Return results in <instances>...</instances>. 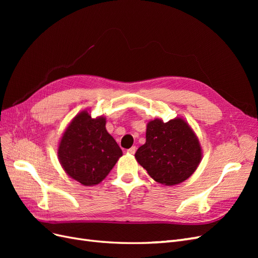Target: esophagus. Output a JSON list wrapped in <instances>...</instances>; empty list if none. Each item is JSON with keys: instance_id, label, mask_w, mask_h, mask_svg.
I'll return each instance as SVG.
<instances>
[{"instance_id": "obj_1", "label": "esophagus", "mask_w": 258, "mask_h": 258, "mask_svg": "<svg viewBox=\"0 0 258 258\" xmlns=\"http://www.w3.org/2000/svg\"><path fill=\"white\" fill-rule=\"evenodd\" d=\"M136 151H137V147H136V146H132V147H130L129 150L127 151V153H128V154H131V155H134V154L136 153Z\"/></svg>"}]
</instances>
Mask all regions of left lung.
I'll return each mask as SVG.
<instances>
[{"label":"left lung","instance_id":"obj_1","mask_svg":"<svg viewBox=\"0 0 258 258\" xmlns=\"http://www.w3.org/2000/svg\"><path fill=\"white\" fill-rule=\"evenodd\" d=\"M202 157L199 140L188 122L176 117L167 122L156 118L147 122L146 142L136 159L162 185L184 182L196 171Z\"/></svg>","mask_w":258,"mask_h":258}]
</instances>
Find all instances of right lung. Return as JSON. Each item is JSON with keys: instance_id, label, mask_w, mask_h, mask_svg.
Returning a JSON list of instances; mask_svg holds the SVG:
<instances>
[{"instance_id": "add662e5", "label": "right lung", "mask_w": 258, "mask_h": 258, "mask_svg": "<svg viewBox=\"0 0 258 258\" xmlns=\"http://www.w3.org/2000/svg\"><path fill=\"white\" fill-rule=\"evenodd\" d=\"M106 118H92L88 110L68 124L58 146V159L66 173L84 186H95L110 173L122 152L105 128Z\"/></svg>"}]
</instances>
